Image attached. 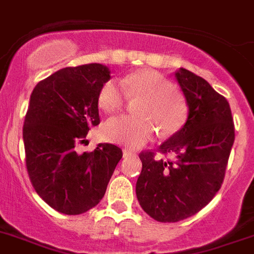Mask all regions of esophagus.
<instances>
[{"label": "esophagus", "mask_w": 254, "mask_h": 254, "mask_svg": "<svg viewBox=\"0 0 254 254\" xmlns=\"http://www.w3.org/2000/svg\"><path fill=\"white\" fill-rule=\"evenodd\" d=\"M123 154H124V157H131V155H135V153L132 152L131 149H127V148H125V149L123 150Z\"/></svg>", "instance_id": "34e87169"}]
</instances>
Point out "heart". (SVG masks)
<instances>
[{"label":"heart","mask_w":254,"mask_h":254,"mask_svg":"<svg viewBox=\"0 0 254 254\" xmlns=\"http://www.w3.org/2000/svg\"><path fill=\"white\" fill-rule=\"evenodd\" d=\"M122 86L125 94L115 81L105 82L97 97L99 106L106 113H113L124 106L127 97L140 99L136 105L139 116L109 119L102 127L106 140L139 148L149 141L157 130L159 135L167 138L184 127L189 116L187 100L162 73L153 69L136 70L123 79Z\"/></svg>","instance_id":"obj_1"}]
</instances>
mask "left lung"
<instances>
[{"mask_svg": "<svg viewBox=\"0 0 254 254\" xmlns=\"http://www.w3.org/2000/svg\"><path fill=\"white\" fill-rule=\"evenodd\" d=\"M175 76L189 116L184 127L158 148L173 159L155 158L153 152L139 154L143 168L136 197L141 209L161 223L190 218L212 200L224 181L235 136L227 99L185 68Z\"/></svg>", "mask_w": 254, "mask_h": 254, "instance_id": "obj_1", "label": "left lung"}]
</instances>
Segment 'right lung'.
I'll return each mask as SVG.
<instances>
[{"mask_svg": "<svg viewBox=\"0 0 254 254\" xmlns=\"http://www.w3.org/2000/svg\"><path fill=\"white\" fill-rule=\"evenodd\" d=\"M110 70L99 63L67 67L39 82L30 96L22 138L30 181L57 211L78 215L99 204L123 157L114 144L77 153L100 124L99 97Z\"/></svg>", "mask_w": 254, "mask_h": 254, "instance_id": "add662e5", "label": "right lung"}]
</instances>
